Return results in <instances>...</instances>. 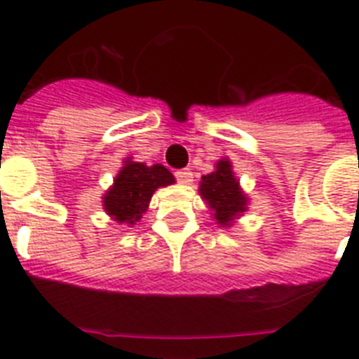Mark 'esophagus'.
<instances>
[{
	"label": "esophagus",
	"mask_w": 359,
	"mask_h": 359,
	"mask_svg": "<svg viewBox=\"0 0 359 359\" xmlns=\"http://www.w3.org/2000/svg\"><path fill=\"white\" fill-rule=\"evenodd\" d=\"M177 180H179L180 184H190L191 180H194V173H191L190 169H179L177 173H175Z\"/></svg>",
	"instance_id": "obj_1"
}]
</instances>
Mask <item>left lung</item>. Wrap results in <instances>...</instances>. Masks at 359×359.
I'll return each instance as SVG.
<instances>
[{"label":"left lung","instance_id":"1","mask_svg":"<svg viewBox=\"0 0 359 359\" xmlns=\"http://www.w3.org/2000/svg\"><path fill=\"white\" fill-rule=\"evenodd\" d=\"M199 196L207 203L210 216L219 227H233L250 205L245 191L240 188V180L235 177L229 158L218 160L212 173L203 175Z\"/></svg>","mask_w":359,"mask_h":359}]
</instances>
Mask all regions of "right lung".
<instances>
[{"mask_svg": "<svg viewBox=\"0 0 359 359\" xmlns=\"http://www.w3.org/2000/svg\"><path fill=\"white\" fill-rule=\"evenodd\" d=\"M169 184H175V177L162 163L147 165L126 158L102 196L104 212L117 224L135 225L147 212L152 194Z\"/></svg>", "mask_w": 359, "mask_h": 359, "instance_id": "add662e5", "label": "right lung"}]
</instances>
